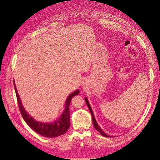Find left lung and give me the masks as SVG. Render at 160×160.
Wrapping results in <instances>:
<instances>
[{"label":"left lung","instance_id":"8db88e82","mask_svg":"<svg viewBox=\"0 0 160 160\" xmlns=\"http://www.w3.org/2000/svg\"><path fill=\"white\" fill-rule=\"evenodd\" d=\"M85 102H86L87 105H88V108H89V111H90V112H91V115H92V119H93V125H94V128H95V129L98 130V132L101 133V135H103V136H104V137H106V138H113L112 136H110V135H107L105 132H103V131L102 130V129H101V128L99 126L98 123H97V121H96V119H95V116H94L93 112V111H92V109H91V105H90V104H89V103L88 98H85Z\"/></svg>","mask_w":160,"mask_h":160}]
</instances>
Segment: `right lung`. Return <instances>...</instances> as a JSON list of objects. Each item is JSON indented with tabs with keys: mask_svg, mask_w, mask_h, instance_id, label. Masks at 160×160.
I'll list each match as a JSON object with an SVG mask.
<instances>
[{
	"mask_svg": "<svg viewBox=\"0 0 160 160\" xmlns=\"http://www.w3.org/2000/svg\"><path fill=\"white\" fill-rule=\"evenodd\" d=\"M14 88L15 89L17 102L22 117L32 129L42 136L46 138H56L67 132V131L69 129L70 126L69 105L71 101L74 96L79 93V89L76 90L68 96L65 104V109L59 118H58L52 123H42L34 119L24 109L21 101L19 98V95L17 93L16 85H14Z\"/></svg>",
	"mask_w": 160,
	"mask_h": 160,
	"instance_id": "obj_1",
	"label": "right lung"
}]
</instances>
